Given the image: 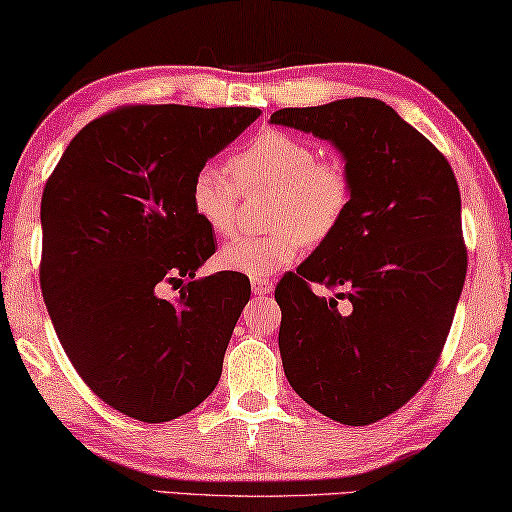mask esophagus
<instances>
[{"instance_id":"obj_1","label":"esophagus","mask_w":512,"mask_h":512,"mask_svg":"<svg viewBox=\"0 0 512 512\" xmlns=\"http://www.w3.org/2000/svg\"><path fill=\"white\" fill-rule=\"evenodd\" d=\"M251 290H254V295H270L274 290V283L270 279H251Z\"/></svg>"}]
</instances>
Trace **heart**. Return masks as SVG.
<instances>
[{
  "label": "heart",
  "instance_id": "1",
  "mask_svg": "<svg viewBox=\"0 0 512 512\" xmlns=\"http://www.w3.org/2000/svg\"><path fill=\"white\" fill-rule=\"evenodd\" d=\"M235 178L208 162L190 180L194 215L212 233L229 235L238 224L242 190H272L267 219L277 229L240 235L219 251L224 270L265 279L341 229L352 203V176L336 157H318L316 146L283 130H263L231 157Z\"/></svg>",
  "mask_w": 512,
  "mask_h": 512
}]
</instances>
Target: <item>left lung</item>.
Listing matches in <instances>:
<instances>
[{
    "instance_id": "obj_1",
    "label": "left lung",
    "mask_w": 512,
    "mask_h": 512,
    "mask_svg": "<svg viewBox=\"0 0 512 512\" xmlns=\"http://www.w3.org/2000/svg\"><path fill=\"white\" fill-rule=\"evenodd\" d=\"M270 123L332 141L352 176L341 229L274 290L283 373L313 410L368 426L400 410L444 350L467 274L458 183L382 100L286 107ZM311 280L339 293L320 298Z\"/></svg>"
}]
</instances>
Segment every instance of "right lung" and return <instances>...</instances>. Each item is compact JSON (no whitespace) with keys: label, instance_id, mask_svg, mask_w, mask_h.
Instances as JSON below:
<instances>
[{"label":"right lung","instance_id":"right-lung-1","mask_svg":"<svg viewBox=\"0 0 512 512\" xmlns=\"http://www.w3.org/2000/svg\"><path fill=\"white\" fill-rule=\"evenodd\" d=\"M256 107L128 105L77 132L41 201V290L70 364L144 423L192 412L217 387L249 279H194L215 238L194 215L196 169ZM183 285L176 301L159 290Z\"/></svg>","mask_w":512,"mask_h":512}]
</instances>
